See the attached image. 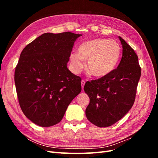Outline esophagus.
I'll return each instance as SVG.
<instances>
[{"instance_id": "obj_1", "label": "esophagus", "mask_w": 158, "mask_h": 158, "mask_svg": "<svg viewBox=\"0 0 158 158\" xmlns=\"http://www.w3.org/2000/svg\"><path fill=\"white\" fill-rule=\"evenodd\" d=\"M81 85H82V89H83L84 87V85H85V81L84 80L81 81Z\"/></svg>"}]
</instances>
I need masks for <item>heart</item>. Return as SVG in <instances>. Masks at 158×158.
I'll return each instance as SVG.
<instances>
[{
    "label": "heart",
    "instance_id": "heart-1",
    "mask_svg": "<svg viewBox=\"0 0 158 158\" xmlns=\"http://www.w3.org/2000/svg\"><path fill=\"white\" fill-rule=\"evenodd\" d=\"M121 48L118 42L107 39H95L82 43L78 52L70 55L71 67L78 73L88 60V73L95 78H103L115 69L120 60Z\"/></svg>",
    "mask_w": 158,
    "mask_h": 158
}]
</instances>
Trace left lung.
Returning a JSON list of instances; mask_svg holds the SVG:
<instances>
[{"instance_id":"8db88e82","label":"left lung","mask_w":158,"mask_h":158,"mask_svg":"<svg viewBox=\"0 0 158 158\" xmlns=\"http://www.w3.org/2000/svg\"><path fill=\"white\" fill-rule=\"evenodd\" d=\"M123 56L117 68L111 74L87 82L84 91L89 98L85 109L88 120L98 127H107L118 121L135 102L141 76L138 56L121 37Z\"/></svg>"}]
</instances>
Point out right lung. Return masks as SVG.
Segmentation results:
<instances>
[{"instance_id": "add662e5", "label": "right lung", "mask_w": 158, "mask_h": 158, "mask_svg": "<svg viewBox=\"0 0 158 158\" xmlns=\"http://www.w3.org/2000/svg\"><path fill=\"white\" fill-rule=\"evenodd\" d=\"M82 35L45 33L22 51L14 82L22 111L35 125L48 127L59 123L82 90L80 77L67 68L74 42Z\"/></svg>"}]
</instances>
